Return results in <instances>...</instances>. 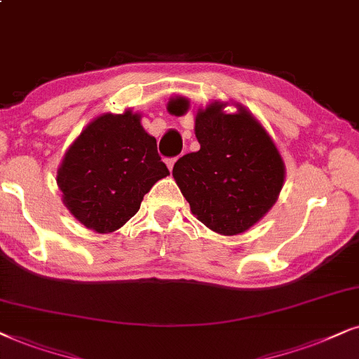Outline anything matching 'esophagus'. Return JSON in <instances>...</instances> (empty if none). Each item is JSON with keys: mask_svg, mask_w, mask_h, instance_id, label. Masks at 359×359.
<instances>
[{"mask_svg": "<svg viewBox=\"0 0 359 359\" xmlns=\"http://www.w3.org/2000/svg\"><path fill=\"white\" fill-rule=\"evenodd\" d=\"M177 158H179V157H174V158H167V167H169V170L172 172V169H174V164H175V162H177Z\"/></svg>", "mask_w": 359, "mask_h": 359, "instance_id": "1", "label": "esophagus"}]
</instances>
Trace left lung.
I'll return each mask as SVG.
<instances>
[{"label":"left lung","mask_w":359,"mask_h":359,"mask_svg":"<svg viewBox=\"0 0 359 359\" xmlns=\"http://www.w3.org/2000/svg\"><path fill=\"white\" fill-rule=\"evenodd\" d=\"M212 102L195 116L201 149L175 162L174 175L190 210L222 235L243 233L273 207L285 182V164L273 140L243 106L235 114ZM167 111L184 116L185 97L170 99Z\"/></svg>","instance_id":"8db88e82"}]
</instances>
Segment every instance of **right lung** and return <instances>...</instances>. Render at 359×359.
I'll use <instances>...</instances> for the list:
<instances>
[{
    "label": "right lung",
    "instance_id": "add662e5",
    "mask_svg": "<svg viewBox=\"0 0 359 359\" xmlns=\"http://www.w3.org/2000/svg\"><path fill=\"white\" fill-rule=\"evenodd\" d=\"M167 175L156 137L144 130L137 112L127 109L88 124L67 149L56 182L81 224L109 233L134 217L144 195Z\"/></svg>",
    "mask_w": 359,
    "mask_h": 359
}]
</instances>
